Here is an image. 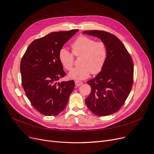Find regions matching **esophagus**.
Segmentation results:
<instances>
[{
	"mask_svg": "<svg viewBox=\"0 0 154 154\" xmlns=\"http://www.w3.org/2000/svg\"><path fill=\"white\" fill-rule=\"evenodd\" d=\"M83 84V83L81 82V81H75V85L76 86H80Z\"/></svg>",
	"mask_w": 154,
	"mask_h": 154,
	"instance_id": "esophagus-1",
	"label": "esophagus"
}]
</instances>
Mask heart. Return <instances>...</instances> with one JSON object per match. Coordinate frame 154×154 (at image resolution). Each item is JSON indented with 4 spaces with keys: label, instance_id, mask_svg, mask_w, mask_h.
I'll use <instances>...</instances> for the list:
<instances>
[{
    "label": "heart",
    "instance_id": "b5f03b06",
    "mask_svg": "<svg viewBox=\"0 0 154 154\" xmlns=\"http://www.w3.org/2000/svg\"><path fill=\"white\" fill-rule=\"evenodd\" d=\"M71 52L61 48L58 52V58L66 70L73 68L75 57L81 56L80 66L72 69L69 73L71 79L81 80L89 77L90 74L96 75L102 71L107 58V47L105 42L81 35L71 45Z\"/></svg>",
    "mask_w": 154,
    "mask_h": 154
}]
</instances>
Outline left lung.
<instances>
[{
	"label": "left lung",
	"instance_id": "left-lung-1",
	"mask_svg": "<svg viewBox=\"0 0 154 154\" xmlns=\"http://www.w3.org/2000/svg\"><path fill=\"white\" fill-rule=\"evenodd\" d=\"M100 38L107 47L105 65L94 79L87 81L91 91L85 99L88 107L98 116L118 111L125 103L132 87L134 64L129 53L114 35L103 30L83 32Z\"/></svg>",
	"mask_w": 154,
	"mask_h": 154
}]
</instances>
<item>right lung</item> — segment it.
Here are the masks:
<instances>
[{"instance_id":"add662e5","label":"right lung","mask_w":154,"mask_h":154,"mask_svg":"<svg viewBox=\"0 0 154 154\" xmlns=\"http://www.w3.org/2000/svg\"><path fill=\"white\" fill-rule=\"evenodd\" d=\"M78 29L51 32L32 42L20 63L22 85L35 109L45 116L65 109L75 81H57L66 75L58 58L59 50Z\"/></svg>"}]
</instances>
